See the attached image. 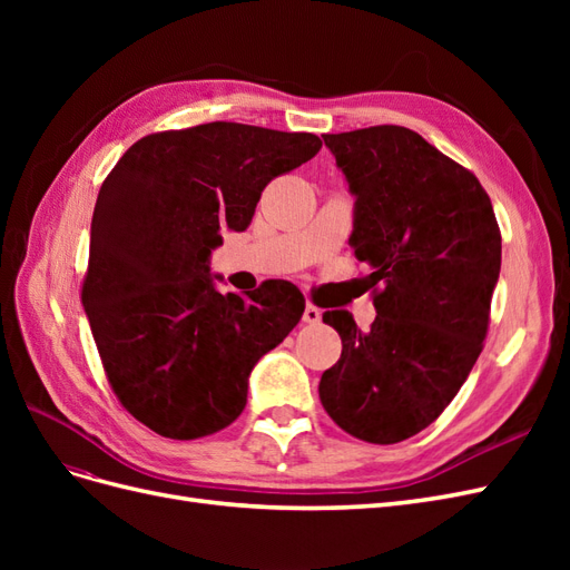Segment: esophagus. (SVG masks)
<instances>
[{
	"instance_id": "34e87169",
	"label": "esophagus",
	"mask_w": 570,
	"mask_h": 570,
	"mask_svg": "<svg viewBox=\"0 0 570 570\" xmlns=\"http://www.w3.org/2000/svg\"><path fill=\"white\" fill-rule=\"evenodd\" d=\"M304 323H318L321 321V308L314 304H306L304 306Z\"/></svg>"
}]
</instances>
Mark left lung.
<instances>
[{"instance_id":"8db88e82","label":"left lung","mask_w":570,"mask_h":570,"mask_svg":"<svg viewBox=\"0 0 570 570\" xmlns=\"http://www.w3.org/2000/svg\"><path fill=\"white\" fill-rule=\"evenodd\" d=\"M323 142L354 195L350 245L377 316L364 333L350 312L323 314L342 354L321 404L344 433L394 444L433 423L478 361L502 235L478 178L419 132L373 126Z\"/></svg>"}]
</instances>
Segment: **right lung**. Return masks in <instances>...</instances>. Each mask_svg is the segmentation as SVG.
Instances as JSON below:
<instances>
[{
    "label": "right lung",
    "instance_id": "obj_1",
    "mask_svg": "<svg viewBox=\"0 0 570 570\" xmlns=\"http://www.w3.org/2000/svg\"><path fill=\"white\" fill-rule=\"evenodd\" d=\"M318 149L312 132L216 120L142 137L101 185L82 306L118 402L154 433L230 425L256 361L299 323L295 285L223 295L209 258L220 230L243 233L264 187Z\"/></svg>",
    "mask_w": 570,
    "mask_h": 570
}]
</instances>
